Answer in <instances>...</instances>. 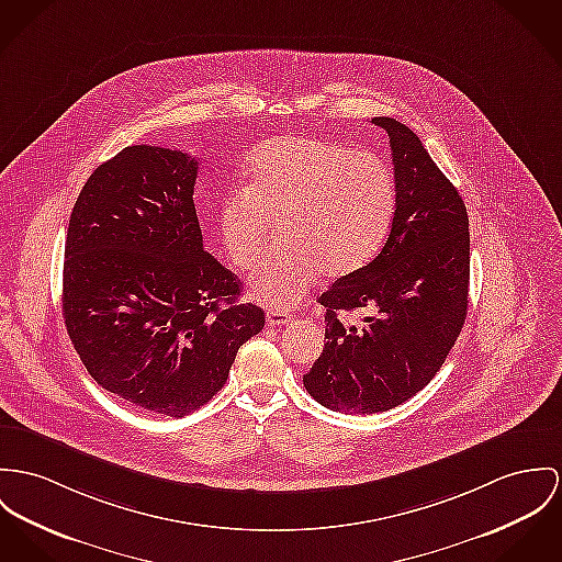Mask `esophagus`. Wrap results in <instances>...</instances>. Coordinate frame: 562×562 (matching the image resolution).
<instances>
[{
	"label": "esophagus",
	"mask_w": 562,
	"mask_h": 562,
	"mask_svg": "<svg viewBox=\"0 0 562 562\" xmlns=\"http://www.w3.org/2000/svg\"><path fill=\"white\" fill-rule=\"evenodd\" d=\"M267 323H269L271 327L286 325V323H291V312H286V310H278V307H271V310H267Z\"/></svg>",
	"instance_id": "obj_1"
}]
</instances>
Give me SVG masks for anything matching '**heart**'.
<instances>
[{"label":"heart","instance_id":"heart-1","mask_svg":"<svg viewBox=\"0 0 562 562\" xmlns=\"http://www.w3.org/2000/svg\"><path fill=\"white\" fill-rule=\"evenodd\" d=\"M248 171V188L217 203L216 224L224 252L239 269L257 265L271 224H280L284 246L252 276L255 300L286 310L323 271L345 278L379 255L395 207L393 177L381 156L280 134L255 147Z\"/></svg>","mask_w":562,"mask_h":562}]
</instances>
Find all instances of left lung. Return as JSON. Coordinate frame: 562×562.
<instances>
[{"mask_svg":"<svg viewBox=\"0 0 562 562\" xmlns=\"http://www.w3.org/2000/svg\"><path fill=\"white\" fill-rule=\"evenodd\" d=\"M395 212L381 255L318 297L325 348L303 385L340 413H383L426 387L456 345L469 307L471 235L467 205L419 136L391 120ZM370 308L363 326L341 312Z\"/></svg>","mask_w":562,"mask_h":562,"instance_id":"left-lung-1","label":"left lung"}]
</instances>
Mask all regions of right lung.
I'll list each match as a JSON object with an SVG mask.
<instances>
[{
    "instance_id": "1",
    "label": "right lung",
    "mask_w": 562,
    "mask_h": 562,
    "mask_svg": "<svg viewBox=\"0 0 562 562\" xmlns=\"http://www.w3.org/2000/svg\"><path fill=\"white\" fill-rule=\"evenodd\" d=\"M199 160L132 145L89 175L68 224L61 312L100 387L183 417L228 379L265 327L259 305L207 250L194 210Z\"/></svg>"
}]
</instances>
